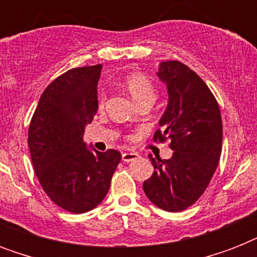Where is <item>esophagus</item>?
Here are the masks:
<instances>
[{
  "label": "esophagus",
  "instance_id": "1",
  "mask_svg": "<svg viewBox=\"0 0 257 257\" xmlns=\"http://www.w3.org/2000/svg\"><path fill=\"white\" fill-rule=\"evenodd\" d=\"M121 157H122V160L128 163V161H132V160H136V159H139V157H140V155H139L137 152H124Z\"/></svg>",
  "mask_w": 257,
  "mask_h": 257
}]
</instances>
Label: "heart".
<instances>
[{"label": "heart", "instance_id": "b5f03b06", "mask_svg": "<svg viewBox=\"0 0 257 257\" xmlns=\"http://www.w3.org/2000/svg\"><path fill=\"white\" fill-rule=\"evenodd\" d=\"M124 85L132 98L137 104L151 101L153 102L156 98V88L145 74L140 72H132L124 78ZM104 102V96H101V104Z\"/></svg>", "mask_w": 257, "mask_h": 257}]
</instances>
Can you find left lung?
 I'll return each instance as SVG.
<instances>
[{
    "instance_id": "obj_1",
    "label": "left lung",
    "mask_w": 257,
    "mask_h": 257,
    "mask_svg": "<svg viewBox=\"0 0 257 257\" xmlns=\"http://www.w3.org/2000/svg\"><path fill=\"white\" fill-rule=\"evenodd\" d=\"M157 76L167 84L169 98L153 140H171L173 155L168 160L149 155L155 172L143 188L156 207L180 212L200 199L217 168L221 113L207 84L183 62H161Z\"/></svg>"
}]
</instances>
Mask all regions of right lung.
Listing matches in <instances>:
<instances>
[{"instance_id":"add662e5","label":"right lung","mask_w":257,"mask_h":257,"mask_svg":"<svg viewBox=\"0 0 257 257\" xmlns=\"http://www.w3.org/2000/svg\"><path fill=\"white\" fill-rule=\"evenodd\" d=\"M101 69V64L74 68L50 82L29 125L38 181L54 204L72 213H85L104 200L121 161L116 149L98 152L84 143L85 125L98 108Z\"/></svg>"}]
</instances>
